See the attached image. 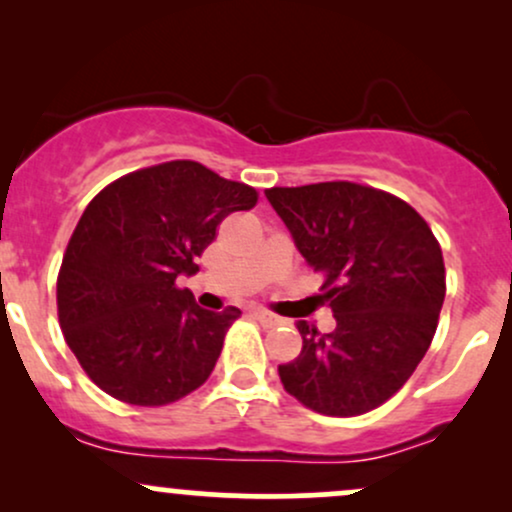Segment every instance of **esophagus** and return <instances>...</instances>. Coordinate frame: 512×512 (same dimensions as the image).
<instances>
[{
	"label": "esophagus",
	"instance_id": "1",
	"mask_svg": "<svg viewBox=\"0 0 512 512\" xmlns=\"http://www.w3.org/2000/svg\"><path fill=\"white\" fill-rule=\"evenodd\" d=\"M252 315H255V320H260L264 327H276V325H281V317H276L274 313H269V310L257 308V310H252Z\"/></svg>",
	"mask_w": 512,
	"mask_h": 512
}]
</instances>
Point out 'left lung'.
<instances>
[{"mask_svg":"<svg viewBox=\"0 0 512 512\" xmlns=\"http://www.w3.org/2000/svg\"><path fill=\"white\" fill-rule=\"evenodd\" d=\"M296 248L325 276L337 327L298 320L303 349L279 366L284 390L325 416H358L402 390L438 327L445 264L431 226L404 199L349 180L269 187Z\"/></svg>","mask_w":512,"mask_h":512,"instance_id":"8db88e82","label":"left lung"}]
</instances>
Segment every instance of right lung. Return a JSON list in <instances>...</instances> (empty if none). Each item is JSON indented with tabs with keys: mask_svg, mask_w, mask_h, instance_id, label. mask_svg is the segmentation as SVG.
Returning a JSON list of instances; mask_svg holds the SVG:
<instances>
[{
	"mask_svg": "<svg viewBox=\"0 0 512 512\" xmlns=\"http://www.w3.org/2000/svg\"><path fill=\"white\" fill-rule=\"evenodd\" d=\"M257 197L197 161H166L122 175L88 202L57 274V317L103 392L163 407L207 383L240 310L199 308L175 281L199 272L195 260L219 223Z\"/></svg>",
	"mask_w": 512,
	"mask_h": 512,
	"instance_id": "right-lung-1",
	"label": "right lung"
}]
</instances>
